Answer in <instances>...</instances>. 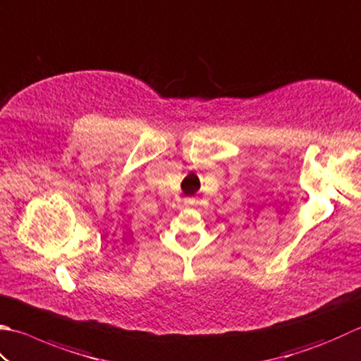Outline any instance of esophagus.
I'll list each match as a JSON object with an SVG mask.
<instances>
[{
    "mask_svg": "<svg viewBox=\"0 0 361 361\" xmlns=\"http://www.w3.org/2000/svg\"><path fill=\"white\" fill-rule=\"evenodd\" d=\"M185 203L189 204V207H192V204H195V199H185Z\"/></svg>",
    "mask_w": 361,
    "mask_h": 361,
    "instance_id": "34e87169",
    "label": "esophagus"
}]
</instances>
